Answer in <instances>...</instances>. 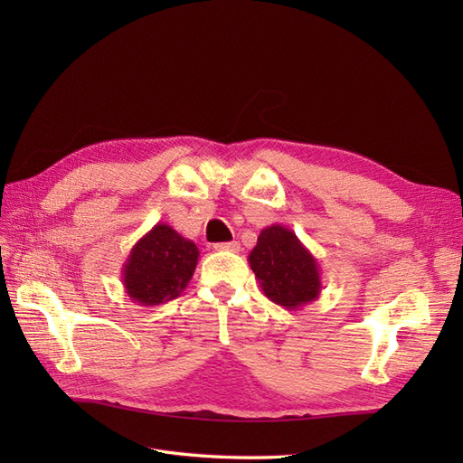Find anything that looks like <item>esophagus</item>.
<instances>
[{
    "mask_svg": "<svg viewBox=\"0 0 463 463\" xmlns=\"http://www.w3.org/2000/svg\"><path fill=\"white\" fill-rule=\"evenodd\" d=\"M214 249L216 250H232V253H237V250H241V245L237 241H228V243H216Z\"/></svg>",
    "mask_w": 463,
    "mask_h": 463,
    "instance_id": "34e87169",
    "label": "esophagus"
}]
</instances>
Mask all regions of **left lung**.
<instances>
[{
	"mask_svg": "<svg viewBox=\"0 0 463 463\" xmlns=\"http://www.w3.org/2000/svg\"><path fill=\"white\" fill-rule=\"evenodd\" d=\"M264 296L288 311L301 309L320 296V266L289 228L272 223L249 253Z\"/></svg>",
	"mask_w": 463,
	"mask_h": 463,
	"instance_id": "obj_1",
	"label": "left lung"
}]
</instances>
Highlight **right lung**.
Instances as JSON below:
<instances>
[{
    "mask_svg": "<svg viewBox=\"0 0 463 463\" xmlns=\"http://www.w3.org/2000/svg\"><path fill=\"white\" fill-rule=\"evenodd\" d=\"M199 249L167 223H156L138 240L121 269L128 298L143 307L181 296L197 269Z\"/></svg>",
    "mask_w": 463,
    "mask_h": 463,
    "instance_id": "1",
    "label": "right lung"
}]
</instances>
